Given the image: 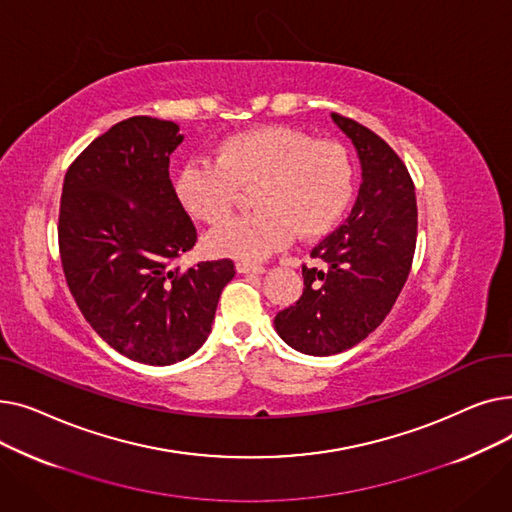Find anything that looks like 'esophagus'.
Segmentation results:
<instances>
[{"instance_id":"esophagus-1","label":"esophagus","mask_w":512,"mask_h":512,"mask_svg":"<svg viewBox=\"0 0 512 512\" xmlns=\"http://www.w3.org/2000/svg\"><path fill=\"white\" fill-rule=\"evenodd\" d=\"M236 272L238 274H263L265 272V265L249 263V261H238L236 263Z\"/></svg>"}]
</instances>
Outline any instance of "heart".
<instances>
[{
  "label": "heart",
  "mask_w": 512,
  "mask_h": 512,
  "mask_svg": "<svg viewBox=\"0 0 512 512\" xmlns=\"http://www.w3.org/2000/svg\"><path fill=\"white\" fill-rule=\"evenodd\" d=\"M257 211L209 236L211 251L259 261L286 247L299 232H330L353 197V166L342 145L315 141L292 126L234 132L215 147V164L191 161L176 178V193L193 218L222 226L240 188H253Z\"/></svg>",
  "instance_id": "1"
}]
</instances>
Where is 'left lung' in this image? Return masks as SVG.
I'll list each match as a JSON object with an SVG mask.
<instances>
[{"instance_id":"obj_1","label":"left lung","mask_w":512,"mask_h":512,"mask_svg":"<svg viewBox=\"0 0 512 512\" xmlns=\"http://www.w3.org/2000/svg\"><path fill=\"white\" fill-rule=\"evenodd\" d=\"M361 161L359 197L346 222L311 251L301 299L274 319L294 351L328 357L378 328L405 286L417 242L415 184L394 149L363 124L332 114Z\"/></svg>"}]
</instances>
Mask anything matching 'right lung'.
<instances>
[{"mask_svg": "<svg viewBox=\"0 0 512 512\" xmlns=\"http://www.w3.org/2000/svg\"><path fill=\"white\" fill-rule=\"evenodd\" d=\"M178 124L134 116L114 124L66 172L60 257L72 297L91 328L132 361L172 365L211 332L230 259L180 272L197 230L170 180Z\"/></svg>", "mask_w": 512, "mask_h": 512, "instance_id": "right-lung-1", "label": "right lung"}]
</instances>
